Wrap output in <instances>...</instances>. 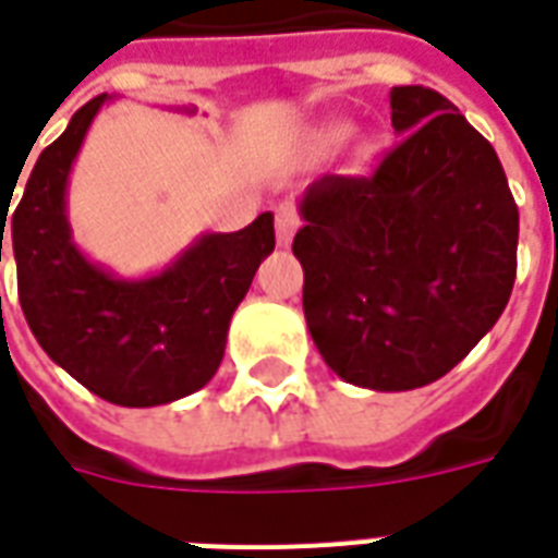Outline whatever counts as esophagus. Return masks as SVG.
Returning <instances> with one entry per match:
<instances>
[{
	"instance_id": "esophagus-1",
	"label": "esophagus",
	"mask_w": 558,
	"mask_h": 558,
	"mask_svg": "<svg viewBox=\"0 0 558 558\" xmlns=\"http://www.w3.org/2000/svg\"><path fill=\"white\" fill-rule=\"evenodd\" d=\"M299 223H302V220H299V211H295L292 203H280V206L275 208V230H278L280 247H290L292 235L299 230Z\"/></svg>"
}]
</instances>
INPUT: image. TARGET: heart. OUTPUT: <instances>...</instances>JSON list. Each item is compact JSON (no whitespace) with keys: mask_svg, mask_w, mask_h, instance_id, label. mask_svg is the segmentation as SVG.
Returning <instances> with one entry per match:
<instances>
[{"mask_svg":"<svg viewBox=\"0 0 558 558\" xmlns=\"http://www.w3.org/2000/svg\"><path fill=\"white\" fill-rule=\"evenodd\" d=\"M350 131L352 128L347 122H331V125L319 131V140H323V146H340L343 140L350 137Z\"/></svg>","mask_w":558,"mask_h":558,"instance_id":"heart-1","label":"heart"}]
</instances>
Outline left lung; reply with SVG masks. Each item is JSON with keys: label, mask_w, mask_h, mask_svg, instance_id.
<instances>
[{"label": "left lung", "mask_w": 558, "mask_h": 558, "mask_svg": "<svg viewBox=\"0 0 558 558\" xmlns=\"http://www.w3.org/2000/svg\"><path fill=\"white\" fill-rule=\"evenodd\" d=\"M398 146L374 175L304 187L292 254L304 319L343 383L412 391L445 376L502 316L517 275L514 196L454 104L391 89Z\"/></svg>", "instance_id": "obj_1"}]
</instances>
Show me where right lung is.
Returning <instances> with one entry per match:
<instances>
[{"label":"right lung","instance_id":"right-lung-1","mask_svg":"<svg viewBox=\"0 0 558 558\" xmlns=\"http://www.w3.org/2000/svg\"><path fill=\"white\" fill-rule=\"evenodd\" d=\"M110 101L98 95L71 116L65 134L35 160L14 215L11 199L0 203V263L8 230L20 307L41 350L92 395L146 410L187 398L218 374L232 314L275 251V215L263 211L239 232H199L170 266L140 278L95 263L74 242L68 182Z\"/></svg>","mask_w":558,"mask_h":558}]
</instances>
